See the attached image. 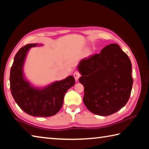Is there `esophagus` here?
<instances>
[{"label": "esophagus", "instance_id": "34e87169", "mask_svg": "<svg viewBox=\"0 0 149 149\" xmlns=\"http://www.w3.org/2000/svg\"><path fill=\"white\" fill-rule=\"evenodd\" d=\"M80 76H81V74H80V73H79V72L75 71V72H74V78H75V81H77L78 79H79V78L80 77Z\"/></svg>", "mask_w": 149, "mask_h": 149}]
</instances>
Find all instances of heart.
Masks as SVG:
<instances>
[{"instance_id": "heart-1", "label": "heart", "mask_w": 149, "mask_h": 149, "mask_svg": "<svg viewBox=\"0 0 149 149\" xmlns=\"http://www.w3.org/2000/svg\"><path fill=\"white\" fill-rule=\"evenodd\" d=\"M91 54H92L91 51H89V50H88V51H86V52L85 55H86V56H90V55H91Z\"/></svg>"}]
</instances>
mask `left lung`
<instances>
[{"instance_id": "8db88e82", "label": "left lung", "mask_w": 149, "mask_h": 149, "mask_svg": "<svg viewBox=\"0 0 149 149\" xmlns=\"http://www.w3.org/2000/svg\"><path fill=\"white\" fill-rule=\"evenodd\" d=\"M77 69L84 86L83 102L91 113L108 116L128 102L134 81L132 63L118 44L108 45L99 54L82 59Z\"/></svg>"}]
</instances>
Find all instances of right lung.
Here are the masks:
<instances>
[{"label": "right lung", "instance_id": "obj_1", "mask_svg": "<svg viewBox=\"0 0 149 149\" xmlns=\"http://www.w3.org/2000/svg\"><path fill=\"white\" fill-rule=\"evenodd\" d=\"M38 44H29L21 47L16 54L10 70V90L12 96L21 109L34 117H51L60 111L67 91L74 86L72 75L56 81L43 88L32 86L26 79L23 65L28 51Z\"/></svg>", "mask_w": 149, "mask_h": 149}]
</instances>
